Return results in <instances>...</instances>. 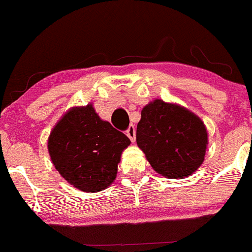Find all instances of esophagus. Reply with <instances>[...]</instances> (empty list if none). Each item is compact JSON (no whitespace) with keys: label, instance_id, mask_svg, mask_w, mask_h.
<instances>
[{"label":"esophagus","instance_id":"esophagus-1","mask_svg":"<svg viewBox=\"0 0 252 252\" xmlns=\"http://www.w3.org/2000/svg\"><path fill=\"white\" fill-rule=\"evenodd\" d=\"M126 136L131 139V142H134V139H136V128H134V126H129L126 129Z\"/></svg>","mask_w":252,"mask_h":252}]
</instances>
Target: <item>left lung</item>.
<instances>
[{"label": "left lung", "mask_w": 252, "mask_h": 252, "mask_svg": "<svg viewBox=\"0 0 252 252\" xmlns=\"http://www.w3.org/2000/svg\"><path fill=\"white\" fill-rule=\"evenodd\" d=\"M136 141L157 173L183 179L203 163L207 131L188 109L157 99L142 110Z\"/></svg>", "instance_id": "left-lung-1"}]
</instances>
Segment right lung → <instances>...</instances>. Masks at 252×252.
Returning <instances> with one entry per match:
<instances>
[{"instance_id":"right-lung-1","label":"right lung","mask_w":252,"mask_h":252,"mask_svg":"<svg viewBox=\"0 0 252 252\" xmlns=\"http://www.w3.org/2000/svg\"><path fill=\"white\" fill-rule=\"evenodd\" d=\"M129 143L126 134L87 105L64 114L50 133L47 148L67 183L86 192H96L115 180L121 153Z\"/></svg>"}]
</instances>
